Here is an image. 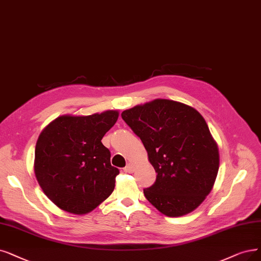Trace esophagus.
Wrapping results in <instances>:
<instances>
[{"instance_id":"esophagus-1","label":"esophagus","mask_w":261,"mask_h":261,"mask_svg":"<svg viewBox=\"0 0 261 261\" xmlns=\"http://www.w3.org/2000/svg\"><path fill=\"white\" fill-rule=\"evenodd\" d=\"M124 171L127 172V173H133L135 171V167L133 164H127L126 166H125L124 168Z\"/></svg>"}]
</instances>
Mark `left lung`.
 <instances>
[{"label":"left lung","instance_id":"8db88e82","mask_svg":"<svg viewBox=\"0 0 261 261\" xmlns=\"http://www.w3.org/2000/svg\"><path fill=\"white\" fill-rule=\"evenodd\" d=\"M140 137L154 167L155 183L145 198L169 217L189 214L210 194L220 167V153L207 124L195 108L158 98L122 112Z\"/></svg>","mask_w":261,"mask_h":261}]
</instances>
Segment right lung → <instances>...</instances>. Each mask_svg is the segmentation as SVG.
<instances>
[{"label":"right lung","instance_id":"1","mask_svg":"<svg viewBox=\"0 0 261 261\" xmlns=\"http://www.w3.org/2000/svg\"><path fill=\"white\" fill-rule=\"evenodd\" d=\"M118 110L91 116L64 114L40 133L34 172L44 194L61 210L87 214L111 195L119 169L101 143L116 124Z\"/></svg>","mask_w":261,"mask_h":261}]
</instances>
